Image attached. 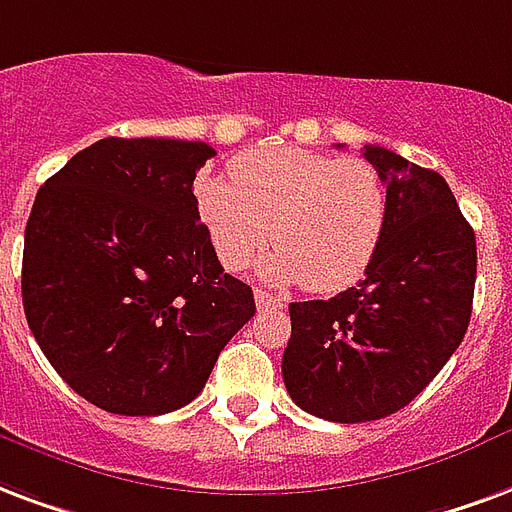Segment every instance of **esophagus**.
<instances>
[{
    "instance_id": "esophagus-1",
    "label": "esophagus",
    "mask_w": 512,
    "mask_h": 512,
    "mask_svg": "<svg viewBox=\"0 0 512 512\" xmlns=\"http://www.w3.org/2000/svg\"><path fill=\"white\" fill-rule=\"evenodd\" d=\"M255 304L257 309H282V298H276L274 293H266V290H255Z\"/></svg>"
}]
</instances>
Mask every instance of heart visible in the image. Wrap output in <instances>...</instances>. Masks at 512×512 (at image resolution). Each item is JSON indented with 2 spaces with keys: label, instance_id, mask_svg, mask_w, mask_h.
Here are the masks:
<instances>
[{
  "label": "heart",
  "instance_id": "1",
  "mask_svg": "<svg viewBox=\"0 0 512 512\" xmlns=\"http://www.w3.org/2000/svg\"><path fill=\"white\" fill-rule=\"evenodd\" d=\"M233 176L203 173L195 206L214 252L230 271L263 260L271 282H304L312 293L355 285L380 252L388 192L374 165L298 146H268L233 160Z\"/></svg>",
  "mask_w": 512,
  "mask_h": 512
}]
</instances>
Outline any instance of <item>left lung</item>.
<instances>
[{
  "instance_id": "obj_1",
  "label": "left lung",
  "mask_w": 512,
  "mask_h": 512,
  "mask_svg": "<svg viewBox=\"0 0 512 512\" xmlns=\"http://www.w3.org/2000/svg\"><path fill=\"white\" fill-rule=\"evenodd\" d=\"M363 157L388 192L380 252L355 287L290 304L287 393L333 423L388 418L450 361L472 314L478 249L448 181L382 146Z\"/></svg>"
}]
</instances>
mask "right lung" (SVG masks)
Listing matches in <instances>:
<instances>
[{
    "instance_id": "1",
    "label": "right lung",
    "mask_w": 512,
    "mask_h": 512,
    "mask_svg": "<svg viewBox=\"0 0 512 512\" xmlns=\"http://www.w3.org/2000/svg\"><path fill=\"white\" fill-rule=\"evenodd\" d=\"M200 140L102 138L45 181L24 233L26 323L78 396L116 415L195 399L255 314L225 274L192 181Z\"/></svg>"
}]
</instances>
